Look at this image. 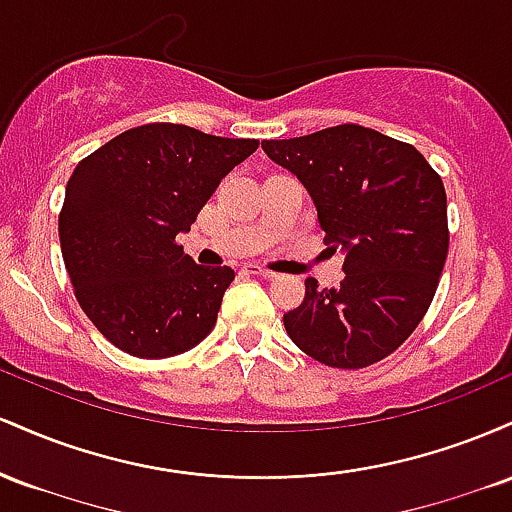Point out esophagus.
<instances>
[{
  "label": "esophagus",
  "mask_w": 512,
  "mask_h": 512,
  "mask_svg": "<svg viewBox=\"0 0 512 512\" xmlns=\"http://www.w3.org/2000/svg\"><path fill=\"white\" fill-rule=\"evenodd\" d=\"M248 274H255V276H262V279H276V272H269V269L264 267H255V264H250L248 269H245Z\"/></svg>",
  "instance_id": "34e87169"
}]
</instances>
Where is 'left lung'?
I'll return each instance as SVG.
<instances>
[{
    "instance_id": "left-lung-1",
    "label": "left lung",
    "mask_w": 512,
    "mask_h": 512,
    "mask_svg": "<svg viewBox=\"0 0 512 512\" xmlns=\"http://www.w3.org/2000/svg\"><path fill=\"white\" fill-rule=\"evenodd\" d=\"M276 166L301 180L325 240L344 252L337 289L305 281L284 315L298 349L332 368L383 361L424 320L448 257V197L411 144L361 125L262 142Z\"/></svg>"
}]
</instances>
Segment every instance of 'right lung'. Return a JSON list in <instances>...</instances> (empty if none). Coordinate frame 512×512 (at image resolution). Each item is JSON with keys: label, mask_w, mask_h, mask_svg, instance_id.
Returning a JSON list of instances; mask_svg holds the SVG:
<instances>
[{"label": "right lung", "mask_w": 512, "mask_h": 512, "mask_svg": "<svg viewBox=\"0 0 512 512\" xmlns=\"http://www.w3.org/2000/svg\"><path fill=\"white\" fill-rule=\"evenodd\" d=\"M257 139L154 122L117 134L74 168L60 243L76 301L98 332L139 358L178 356L216 325L231 267L175 243Z\"/></svg>", "instance_id": "add662e5"}]
</instances>
